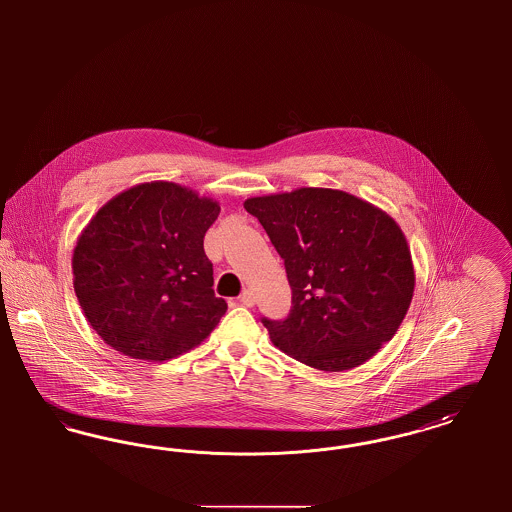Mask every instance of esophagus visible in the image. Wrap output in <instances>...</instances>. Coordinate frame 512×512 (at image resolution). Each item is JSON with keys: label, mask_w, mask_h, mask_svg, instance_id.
Wrapping results in <instances>:
<instances>
[{"label": "esophagus", "mask_w": 512, "mask_h": 512, "mask_svg": "<svg viewBox=\"0 0 512 512\" xmlns=\"http://www.w3.org/2000/svg\"><path fill=\"white\" fill-rule=\"evenodd\" d=\"M238 301H240V305H244V307H253L255 305V295L251 290H245L240 297H238Z\"/></svg>", "instance_id": "34e87169"}]
</instances>
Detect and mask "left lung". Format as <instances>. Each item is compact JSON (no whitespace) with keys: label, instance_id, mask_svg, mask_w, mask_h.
I'll list each match as a JSON object with an SVG mask.
<instances>
[{"label":"left lung","instance_id":"left-lung-1","mask_svg":"<svg viewBox=\"0 0 512 512\" xmlns=\"http://www.w3.org/2000/svg\"><path fill=\"white\" fill-rule=\"evenodd\" d=\"M284 259L292 311L263 324L270 341L324 372L363 365L390 341L414 292L411 249L399 224L357 195L297 188L249 197Z\"/></svg>","mask_w":512,"mask_h":512}]
</instances>
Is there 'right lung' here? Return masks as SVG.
<instances>
[{
	"label": "right lung",
	"instance_id": "1",
	"mask_svg": "<svg viewBox=\"0 0 512 512\" xmlns=\"http://www.w3.org/2000/svg\"><path fill=\"white\" fill-rule=\"evenodd\" d=\"M220 205L165 180L132 186L86 224L73 253L78 303L101 340L161 363L205 340L226 301L213 290L203 238Z\"/></svg>",
	"mask_w": 512,
	"mask_h": 512
}]
</instances>
